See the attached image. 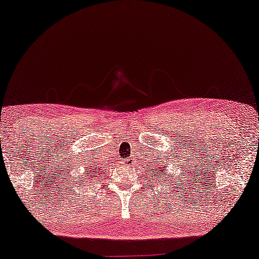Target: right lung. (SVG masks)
<instances>
[{
	"label": "right lung",
	"instance_id": "right-lung-1",
	"mask_svg": "<svg viewBox=\"0 0 259 259\" xmlns=\"http://www.w3.org/2000/svg\"><path fill=\"white\" fill-rule=\"evenodd\" d=\"M94 170V169H93ZM92 170V172H94V171ZM87 174H88V172H87V171H84V175H85V176H87Z\"/></svg>",
	"mask_w": 259,
	"mask_h": 259
}]
</instances>
